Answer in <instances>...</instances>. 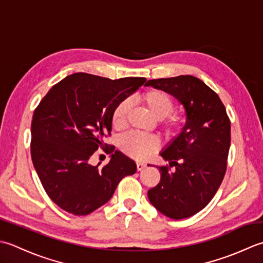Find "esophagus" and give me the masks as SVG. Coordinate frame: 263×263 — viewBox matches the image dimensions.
<instances>
[{"label": "esophagus", "instance_id": "34e87169", "mask_svg": "<svg viewBox=\"0 0 263 263\" xmlns=\"http://www.w3.org/2000/svg\"><path fill=\"white\" fill-rule=\"evenodd\" d=\"M145 167H146V164L143 163V162H137L136 163V168H137L138 171H142Z\"/></svg>", "mask_w": 263, "mask_h": 263}]
</instances>
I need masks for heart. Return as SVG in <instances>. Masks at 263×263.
Segmentation results:
<instances>
[{"label": "heart", "mask_w": 263, "mask_h": 263, "mask_svg": "<svg viewBox=\"0 0 263 263\" xmlns=\"http://www.w3.org/2000/svg\"><path fill=\"white\" fill-rule=\"evenodd\" d=\"M142 101L146 104L152 115L157 119H164L174 110V100L163 90L149 89L142 95ZM130 110V101L126 99L117 104L112 112V126L116 129L124 128L127 115ZM180 124L177 119H169L163 124V129L168 135H176L180 130ZM159 147L158 139L139 132H130L120 138V148L122 152L135 160H146Z\"/></svg>", "instance_id": "1"}]
</instances>
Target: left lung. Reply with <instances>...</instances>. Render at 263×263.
Returning a JSON list of instances; mask_svg holds the SVG:
<instances>
[{
    "label": "left lung",
    "instance_id": "1",
    "mask_svg": "<svg viewBox=\"0 0 263 263\" xmlns=\"http://www.w3.org/2000/svg\"><path fill=\"white\" fill-rule=\"evenodd\" d=\"M145 86L173 95L184 106L186 122L160 155V183L147 192L152 205L171 219H185L204 209L227 168L230 121L216 92L194 76L147 80ZM174 166V170H170Z\"/></svg>",
    "mask_w": 263,
    "mask_h": 263
}]
</instances>
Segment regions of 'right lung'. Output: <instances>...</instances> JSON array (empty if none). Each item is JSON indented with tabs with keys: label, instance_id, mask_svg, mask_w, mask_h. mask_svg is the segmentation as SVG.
I'll return each instance as SVG.
<instances>
[{
	"label": "right lung",
	"instance_id": "1",
	"mask_svg": "<svg viewBox=\"0 0 263 263\" xmlns=\"http://www.w3.org/2000/svg\"><path fill=\"white\" fill-rule=\"evenodd\" d=\"M145 82L78 72L55 84L40 102L31 120V160L47 195L62 210L89 214L111 199L124 177L136 173V163L103 138L111 133L117 104ZM99 147L111 154L104 167L89 163Z\"/></svg>",
	"mask_w": 263,
	"mask_h": 263
}]
</instances>
